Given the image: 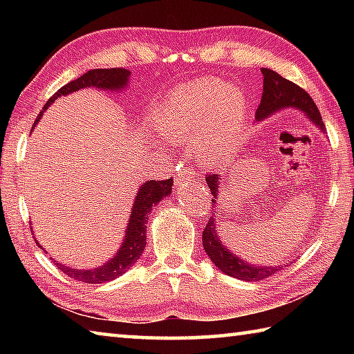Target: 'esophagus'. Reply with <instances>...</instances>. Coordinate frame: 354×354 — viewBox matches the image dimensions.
Listing matches in <instances>:
<instances>
[{
  "label": "esophagus",
  "mask_w": 354,
  "mask_h": 354,
  "mask_svg": "<svg viewBox=\"0 0 354 354\" xmlns=\"http://www.w3.org/2000/svg\"><path fill=\"white\" fill-rule=\"evenodd\" d=\"M192 181H194V173L185 171V173H181V175H178V178L175 179V185L176 187H179L181 184H187Z\"/></svg>",
  "instance_id": "obj_1"
}]
</instances>
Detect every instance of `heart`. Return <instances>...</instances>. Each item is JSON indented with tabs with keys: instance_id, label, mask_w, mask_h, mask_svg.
<instances>
[{
	"instance_id": "1",
	"label": "heart",
	"mask_w": 354,
	"mask_h": 354,
	"mask_svg": "<svg viewBox=\"0 0 354 354\" xmlns=\"http://www.w3.org/2000/svg\"><path fill=\"white\" fill-rule=\"evenodd\" d=\"M245 115L247 107L239 88L218 80H200L173 95L158 128L171 143L195 147L196 158L212 164L234 145Z\"/></svg>"
}]
</instances>
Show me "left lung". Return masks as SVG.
I'll list each match as a JSON object with an SVG mask.
<instances>
[{
  "mask_svg": "<svg viewBox=\"0 0 354 354\" xmlns=\"http://www.w3.org/2000/svg\"><path fill=\"white\" fill-rule=\"evenodd\" d=\"M261 71L263 75V92L261 104L256 111V122H262V120L273 115L274 112L289 109L290 107V109L301 111L303 115H306L309 122H313L322 133H325V124H323L320 112L308 92H304L297 84L287 81L286 77L270 68H262ZM206 183L214 196L212 203L215 207L218 200L221 178L217 173H212V175L206 176ZM215 212L217 211L211 212V218H209L205 231H203V247H205L206 254L211 257V261L218 270L226 273L227 277L248 281L250 283V281H261L272 277V274L279 272L286 266V263L284 266H257V263L245 261L243 257L241 259L231 250H227V247H225L218 237V221Z\"/></svg>",
  "mask_w": 354,
  "mask_h": 354,
  "instance_id": "left-lung-1",
  "label": "left lung"
}]
</instances>
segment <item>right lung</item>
<instances>
[{
    "mask_svg": "<svg viewBox=\"0 0 354 354\" xmlns=\"http://www.w3.org/2000/svg\"><path fill=\"white\" fill-rule=\"evenodd\" d=\"M129 77L131 71L127 68H95L87 71V73H84L82 76L77 77V80L71 81L67 86L59 88V91L46 101L44 111L39 113L37 120H35L32 129L40 120L41 113L55 103V100L87 87L103 88V91L111 92H122L123 88H127ZM171 187L173 179H165V181H154V179H149V181L140 185L139 192H137L134 198V205L131 207L123 242L117 250V253L113 254L109 261H106L104 263H101V266L93 268H75L67 266V263L53 259V257L51 261L56 263L59 270L68 274L70 278L81 281V283L101 284L122 277V274L127 273L142 256L143 250L147 247V218L149 217L151 209L156 205H159L160 200H164L165 196H169L171 194ZM35 241H37V239H35ZM37 245L41 248V245L39 242Z\"/></svg>",
    "mask_w": 354,
    "mask_h": 354,
    "instance_id": "add662e5",
    "label": "right lung"
}]
</instances>
